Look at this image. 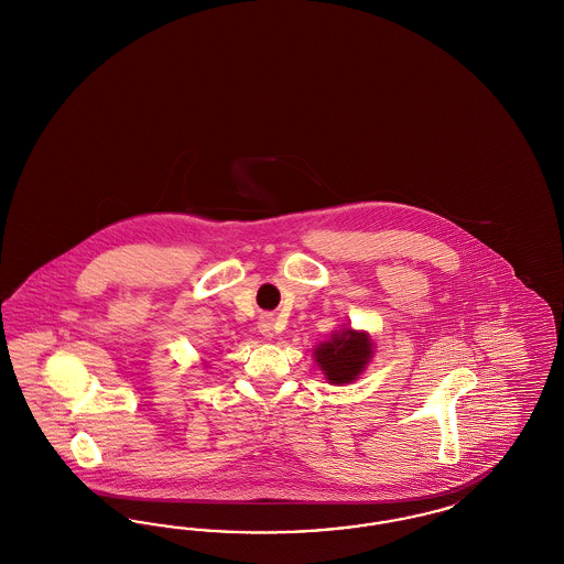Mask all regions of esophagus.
<instances>
[{"mask_svg": "<svg viewBox=\"0 0 564 564\" xmlns=\"http://www.w3.org/2000/svg\"><path fill=\"white\" fill-rule=\"evenodd\" d=\"M260 332H262L264 336L272 338V336H274V319H272V317H262V322H260Z\"/></svg>", "mask_w": 564, "mask_h": 564, "instance_id": "obj_1", "label": "esophagus"}]
</instances>
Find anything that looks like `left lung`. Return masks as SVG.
I'll return each mask as SVG.
<instances>
[{
  "mask_svg": "<svg viewBox=\"0 0 564 564\" xmlns=\"http://www.w3.org/2000/svg\"><path fill=\"white\" fill-rule=\"evenodd\" d=\"M372 357V340L364 332L343 329L332 336V340L323 343L315 350V359L319 364L325 378L334 384L352 382L364 372L366 364Z\"/></svg>",
  "mask_w": 564,
  "mask_h": 564,
  "instance_id": "1",
  "label": "left lung"
}]
</instances>
